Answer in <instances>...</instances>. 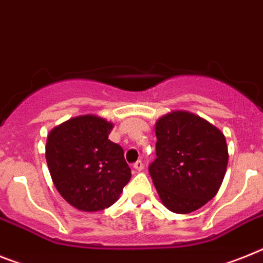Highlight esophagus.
<instances>
[{"mask_svg": "<svg viewBox=\"0 0 263 263\" xmlns=\"http://www.w3.org/2000/svg\"><path fill=\"white\" fill-rule=\"evenodd\" d=\"M133 167L136 170H138V172H141V170L143 169V163H142V161H137V162H134L133 163Z\"/></svg>", "mask_w": 263, "mask_h": 263, "instance_id": "obj_1", "label": "esophagus"}]
</instances>
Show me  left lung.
I'll return each mask as SVG.
<instances>
[{"mask_svg":"<svg viewBox=\"0 0 263 263\" xmlns=\"http://www.w3.org/2000/svg\"><path fill=\"white\" fill-rule=\"evenodd\" d=\"M156 156L149 165L166 208L187 214L217 194L228 166L225 136L212 123L187 111H173L156 125Z\"/></svg>","mask_w":263,"mask_h":263,"instance_id":"left-lung-1","label":"left lung"}]
</instances>
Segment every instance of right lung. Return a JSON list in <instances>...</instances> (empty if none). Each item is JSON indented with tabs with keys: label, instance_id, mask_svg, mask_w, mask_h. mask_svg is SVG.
<instances>
[{
	"label": "right lung",
	"instance_id": "obj_1",
	"mask_svg": "<svg viewBox=\"0 0 263 263\" xmlns=\"http://www.w3.org/2000/svg\"><path fill=\"white\" fill-rule=\"evenodd\" d=\"M113 125L81 116L48 136L46 162L58 193L82 212H100L118 199L132 170L123 149L109 140Z\"/></svg>",
	"mask_w": 263,
	"mask_h": 263
}]
</instances>
